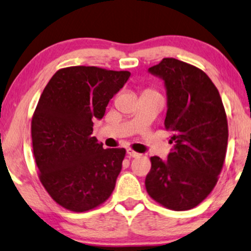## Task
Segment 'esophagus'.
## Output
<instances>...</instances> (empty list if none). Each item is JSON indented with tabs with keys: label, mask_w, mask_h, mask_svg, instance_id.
Listing matches in <instances>:
<instances>
[{
	"label": "esophagus",
	"mask_w": 251,
	"mask_h": 251,
	"mask_svg": "<svg viewBox=\"0 0 251 251\" xmlns=\"http://www.w3.org/2000/svg\"><path fill=\"white\" fill-rule=\"evenodd\" d=\"M127 155H128L129 157H139V156H140L141 154L136 153V151H132V149H127Z\"/></svg>",
	"instance_id": "obj_1"
}]
</instances>
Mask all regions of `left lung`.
<instances>
[{
    "instance_id": "left-lung-1",
    "label": "left lung",
    "mask_w": 251,
    "mask_h": 251,
    "mask_svg": "<svg viewBox=\"0 0 251 251\" xmlns=\"http://www.w3.org/2000/svg\"><path fill=\"white\" fill-rule=\"evenodd\" d=\"M148 73L164 82V126L174 146L167 160L151 157L146 189L164 207L190 210L210 195L223 169L228 141L223 100L211 78L186 62L166 58Z\"/></svg>"
}]
</instances>
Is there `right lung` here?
Returning a JSON list of instances; mask_svg holds the SVG:
<instances>
[{
  "instance_id": "add662e5",
  "label": "right lung",
  "mask_w": 251,
  "mask_h": 251,
  "mask_svg": "<svg viewBox=\"0 0 251 251\" xmlns=\"http://www.w3.org/2000/svg\"><path fill=\"white\" fill-rule=\"evenodd\" d=\"M129 76L75 66L56 72L41 94L31 124L34 158L44 188L69 211L93 210L115 189L126 151L104 149L93 126Z\"/></svg>"
}]
</instances>
